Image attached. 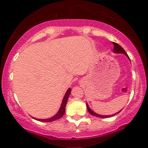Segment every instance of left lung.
<instances>
[{"label":"left lung","mask_w":148,"mask_h":148,"mask_svg":"<svg viewBox=\"0 0 148 148\" xmlns=\"http://www.w3.org/2000/svg\"><path fill=\"white\" fill-rule=\"evenodd\" d=\"M113 44H114V52H115V53H122V54H125L126 56H127V57H128V55H127V53L125 52V51L124 50L123 48H122V46H120L119 44H117L116 42H113ZM86 106H87V109H88V112L90 113V114H91V115L94 116L99 117V118H108V117L113 116H114V115H115V114H119V113L121 111V110H120V111H119V112H118V113H116V114H113V115L102 116V115H99V114H96V113H94V111H93V110H91V109H90V108L88 107V106L87 103H86Z\"/></svg>","instance_id":"1"}]
</instances>
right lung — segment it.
<instances>
[{
    "mask_svg": "<svg viewBox=\"0 0 148 148\" xmlns=\"http://www.w3.org/2000/svg\"><path fill=\"white\" fill-rule=\"evenodd\" d=\"M70 93H71V88H69L67 91H66L64 98H63V99H62V105H61L59 111H58V114H56V115H54V116L51 117V118H49V119H37V120L38 121H40V122H52V121L57 120V119H59L60 118H61L62 116L64 115L65 112H66V103H67L68 98H69V95H70Z\"/></svg>",
    "mask_w": 148,
    "mask_h": 148,
    "instance_id": "right-lung-1",
    "label": "right lung"
}]
</instances>
